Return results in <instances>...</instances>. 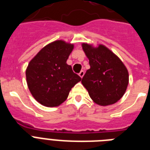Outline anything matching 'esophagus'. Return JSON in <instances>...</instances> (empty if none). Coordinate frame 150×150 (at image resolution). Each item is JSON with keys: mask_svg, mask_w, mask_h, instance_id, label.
<instances>
[{"mask_svg": "<svg viewBox=\"0 0 150 150\" xmlns=\"http://www.w3.org/2000/svg\"><path fill=\"white\" fill-rule=\"evenodd\" d=\"M83 75H84V71H83V70H81V71L80 72V74H79V76L82 78L83 76Z\"/></svg>", "mask_w": 150, "mask_h": 150, "instance_id": "obj_1", "label": "esophagus"}]
</instances>
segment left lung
<instances>
[{
	"mask_svg": "<svg viewBox=\"0 0 150 150\" xmlns=\"http://www.w3.org/2000/svg\"><path fill=\"white\" fill-rule=\"evenodd\" d=\"M82 48L91 67L82 78V84L97 105H113L126 91L128 69L122 61L104 45L94 47L83 43Z\"/></svg>",
	"mask_w": 150,
	"mask_h": 150,
	"instance_id": "8db88e82",
	"label": "left lung"
}]
</instances>
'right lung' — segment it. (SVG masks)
Segmentation results:
<instances>
[{
    "label": "right lung",
    "mask_w": 150,
    "mask_h": 150,
    "mask_svg": "<svg viewBox=\"0 0 150 150\" xmlns=\"http://www.w3.org/2000/svg\"><path fill=\"white\" fill-rule=\"evenodd\" d=\"M74 44L56 40L48 44L30 61L26 81L33 98L45 107H57L67 98L70 90L81 81L67 63Z\"/></svg>",
    "instance_id": "obj_1"
}]
</instances>
